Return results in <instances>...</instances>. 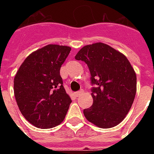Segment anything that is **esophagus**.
<instances>
[{
	"label": "esophagus",
	"mask_w": 154,
	"mask_h": 154,
	"mask_svg": "<svg viewBox=\"0 0 154 154\" xmlns=\"http://www.w3.org/2000/svg\"><path fill=\"white\" fill-rule=\"evenodd\" d=\"M82 92H83V91L81 90V91H77V92H75V93H74V95H75V97H78L79 96H81V95L82 94Z\"/></svg>",
	"instance_id": "1"
}]
</instances>
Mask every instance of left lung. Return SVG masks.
<instances>
[{"label":"left lung","mask_w":154,"mask_h":154,"mask_svg":"<svg viewBox=\"0 0 154 154\" xmlns=\"http://www.w3.org/2000/svg\"><path fill=\"white\" fill-rule=\"evenodd\" d=\"M85 62L91 72L93 104L83 113L88 121L102 129L119 125L135 97L137 77L127 57L103 43L86 45L75 56Z\"/></svg>","instance_id":"1"}]
</instances>
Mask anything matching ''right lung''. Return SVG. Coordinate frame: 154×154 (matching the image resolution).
I'll return each instance as SVG.
<instances>
[{
	"label": "right lung",
	"mask_w": 154,
	"mask_h": 154,
	"mask_svg": "<svg viewBox=\"0 0 154 154\" xmlns=\"http://www.w3.org/2000/svg\"><path fill=\"white\" fill-rule=\"evenodd\" d=\"M71 48L48 44L26 57L14 78L21 114L31 125L50 129L63 121L72 100L63 86L60 68Z\"/></svg>",
	"instance_id": "1"
}]
</instances>
